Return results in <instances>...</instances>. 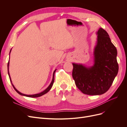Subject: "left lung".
<instances>
[{
	"label": "left lung",
	"instance_id": "left-lung-1",
	"mask_svg": "<svg viewBox=\"0 0 127 127\" xmlns=\"http://www.w3.org/2000/svg\"><path fill=\"white\" fill-rule=\"evenodd\" d=\"M96 34L93 66L72 63V75L77 87L89 95H100L107 92L118 71L117 49L108 33L100 28Z\"/></svg>",
	"mask_w": 127,
	"mask_h": 127
}]
</instances>
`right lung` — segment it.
<instances>
[{
	"label": "right lung",
	"mask_w": 127,
	"mask_h": 127,
	"mask_svg": "<svg viewBox=\"0 0 127 127\" xmlns=\"http://www.w3.org/2000/svg\"><path fill=\"white\" fill-rule=\"evenodd\" d=\"M11 49L10 51V52L11 51ZM10 59V58H9ZM9 63H10V62H9H9H8V75H9V78H10V81H11V83L13 86V88L14 89V90L16 91V92L18 93V94H19V95H21L22 96H26V97H31V98H36V97H40V96H42L43 95H44V94H46L47 93H48L50 90L51 89L52 86L53 85V82H54V80H55V73L57 69H55V71H53V77H52V80L51 81V82L50 83V84H49V85L48 86V88H47L46 89H45L44 91H43V92L39 93H38V94H33V95H26V94H23V93H21L20 92H19L15 88V86H14V85L13 84L12 82V80H11V77H10V73H9Z\"/></svg>",
	"instance_id": "add662e5"
}]
</instances>
